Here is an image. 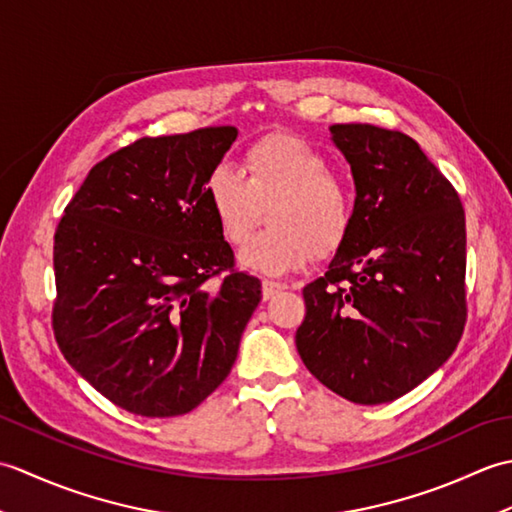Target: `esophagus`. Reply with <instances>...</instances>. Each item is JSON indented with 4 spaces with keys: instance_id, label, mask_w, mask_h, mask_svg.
I'll return each instance as SVG.
<instances>
[{
    "instance_id": "esophagus-1",
    "label": "esophagus",
    "mask_w": 512,
    "mask_h": 512,
    "mask_svg": "<svg viewBox=\"0 0 512 512\" xmlns=\"http://www.w3.org/2000/svg\"><path fill=\"white\" fill-rule=\"evenodd\" d=\"M281 290H286V284H279V281H270V279L262 281V295H264V299L275 297L277 292H281Z\"/></svg>"
}]
</instances>
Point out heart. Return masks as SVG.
Segmentation results:
<instances>
[{
	"mask_svg": "<svg viewBox=\"0 0 512 512\" xmlns=\"http://www.w3.org/2000/svg\"><path fill=\"white\" fill-rule=\"evenodd\" d=\"M328 167V158L308 140L273 134L246 149L244 173L231 165L209 173L206 204L231 246H244L273 204V228L239 253V266L273 277L295 273L314 253L332 255L345 242L354 224V198Z\"/></svg>",
	"mask_w": 512,
	"mask_h": 512,
	"instance_id": "obj_1",
	"label": "heart"
}]
</instances>
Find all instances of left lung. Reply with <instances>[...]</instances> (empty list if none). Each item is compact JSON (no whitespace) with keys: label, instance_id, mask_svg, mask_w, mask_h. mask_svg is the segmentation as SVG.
I'll use <instances>...</instances> for the list:
<instances>
[{"label":"left lung","instance_id":"obj_1","mask_svg":"<svg viewBox=\"0 0 512 512\" xmlns=\"http://www.w3.org/2000/svg\"><path fill=\"white\" fill-rule=\"evenodd\" d=\"M356 184L354 224L328 273L303 288L297 350L356 405L391 402L429 378L466 323V222L458 191L416 140L332 125Z\"/></svg>","mask_w":512,"mask_h":512}]
</instances>
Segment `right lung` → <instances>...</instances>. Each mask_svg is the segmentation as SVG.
Here are the masks:
<instances>
[{"label":"right lung","instance_id":"1","mask_svg":"<svg viewBox=\"0 0 512 512\" xmlns=\"http://www.w3.org/2000/svg\"><path fill=\"white\" fill-rule=\"evenodd\" d=\"M235 138L231 125L204 127L114 151L54 233V339L96 391L136 416H182L213 394L262 301L204 195ZM222 272L221 288L206 289Z\"/></svg>","mask_w":512,"mask_h":512}]
</instances>
